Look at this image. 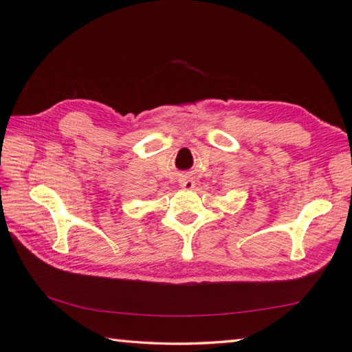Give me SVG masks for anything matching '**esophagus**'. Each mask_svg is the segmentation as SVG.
I'll return each mask as SVG.
<instances>
[{
  "label": "esophagus",
  "instance_id": "esophagus-1",
  "mask_svg": "<svg viewBox=\"0 0 352 352\" xmlns=\"http://www.w3.org/2000/svg\"><path fill=\"white\" fill-rule=\"evenodd\" d=\"M182 186H183V189L190 190V189L195 188V182L190 180V178H184V180L182 182Z\"/></svg>",
  "mask_w": 352,
  "mask_h": 352
}]
</instances>
